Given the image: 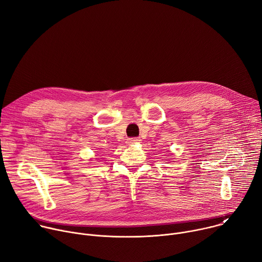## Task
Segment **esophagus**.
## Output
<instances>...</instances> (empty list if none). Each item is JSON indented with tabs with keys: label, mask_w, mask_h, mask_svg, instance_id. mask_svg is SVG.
<instances>
[{
	"label": "esophagus",
	"mask_w": 262,
	"mask_h": 262,
	"mask_svg": "<svg viewBox=\"0 0 262 262\" xmlns=\"http://www.w3.org/2000/svg\"><path fill=\"white\" fill-rule=\"evenodd\" d=\"M141 139L140 138H130L127 140L128 144H136V143H140Z\"/></svg>",
	"instance_id": "obj_1"
}]
</instances>
